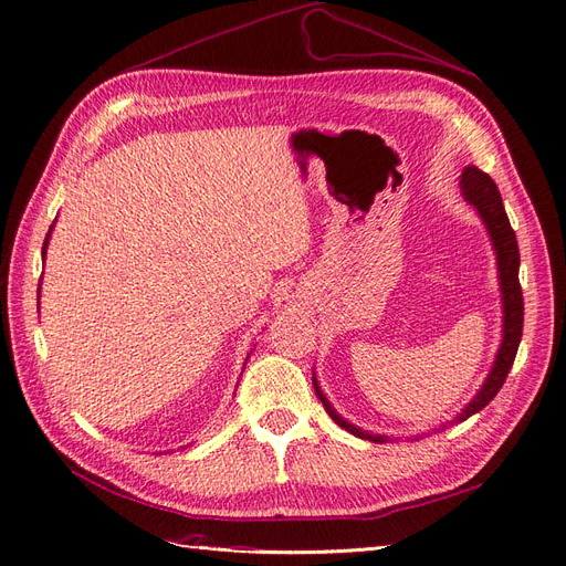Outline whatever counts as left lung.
<instances>
[{
	"mask_svg": "<svg viewBox=\"0 0 566 566\" xmlns=\"http://www.w3.org/2000/svg\"><path fill=\"white\" fill-rule=\"evenodd\" d=\"M460 193L470 205H474L479 217L484 219V224L489 229L493 250H495V260H499V279H501V293H503V342H501L499 356H495L486 382L482 385V389L476 391V397L465 408H462V413L455 418V420H468L470 416L479 413V410H482L495 397V394L501 391L512 364H515V356H517L520 342H522V328H524V297H522V285H520L517 235L510 227V219L505 214L499 186H495V181L486 172H482V169L470 165L462 169V175H460ZM314 389H316V397L325 406V413H328L342 427V430H347L358 439H368L375 443H385L389 439L382 434L364 432L361 427H356L342 418L331 406V401L325 399V394L318 389L316 378H314Z\"/></svg>",
	"mask_w": 566,
	"mask_h": 566,
	"instance_id": "obj_1",
	"label": "left lung"
}]
</instances>
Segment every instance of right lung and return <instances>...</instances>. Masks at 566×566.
I'll list each match as a JSON object with an SVG mask.
<instances>
[{
  "label": "right lung",
  "mask_w": 566,
  "mask_h": 566,
  "mask_svg": "<svg viewBox=\"0 0 566 566\" xmlns=\"http://www.w3.org/2000/svg\"><path fill=\"white\" fill-rule=\"evenodd\" d=\"M46 243H49V233H46V238H44V248H42V256L46 254ZM38 297H40V290H38Z\"/></svg>",
  "instance_id": "1"
}]
</instances>
